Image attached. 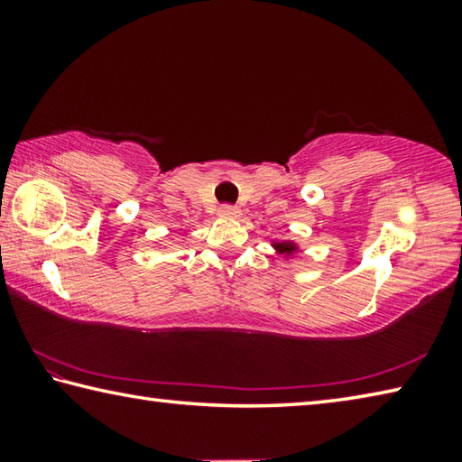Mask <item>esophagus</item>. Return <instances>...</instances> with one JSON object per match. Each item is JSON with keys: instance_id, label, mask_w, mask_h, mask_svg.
<instances>
[{"instance_id": "34e87169", "label": "esophagus", "mask_w": 462, "mask_h": 462, "mask_svg": "<svg viewBox=\"0 0 462 462\" xmlns=\"http://www.w3.org/2000/svg\"><path fill=\"white\" fill-rule=\"evenodd\" d=\"M220 214L222 216H228V217H238L240 216V208L238 206H232V203H224L220 208Z\"/></svg>"}]
</instances>
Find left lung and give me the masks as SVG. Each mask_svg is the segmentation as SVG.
<instances>
[{
	"label": "left lung",
	"mask_w": 462,
	"mask_h": 462,
	"mask_svg": "<svg viewBox=\"0 0 462 462\" xmlns=\"http://www.w3.org/2000/svg\"><path fill=\"white\" fill-rule=\"evenodd\" d=\"M275 248L279 250V253H283V254L295 253V245H291V242H277Z\"/></svg>",
	"instance_id": "8db88e82"
}]
</instances>
